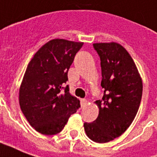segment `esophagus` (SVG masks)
I'll use <instances>...</instances> for the list:
<instances>
[{"mask_svg": "<svg viewBox=\"0 0 157 157\" xmlns=\"http://www.w3.org/2000/svg\"><path fill=\"white\" fill-rule=\"evenodd\" d=\"M81 106L82 107H84L85 105H86V104H87V100L86 99H81Z\"/></svg>", "mask_w": 157, "mask_h": 157, "instance_id": "1", "label": "esophagus"}]
</instances>
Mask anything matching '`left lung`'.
<instances>
[{
  "mask_svg": "<svg viewBox=\"0 0 157 157\" xmlns=\"http://www.w3.org/2000/svg\"><path fill=\"white\" fill-rule=\"evenodd\" d=\"M93 47L101 60L103 97L96 101L99 115L84 123L91 140L106 143L119 137L137 114L143 85L137 67L128 52L117 43H96Z\"/></svg>",
  "mask_w": 157,
  "mask_h": 157,
  "instance_id": "left-lung-1",
  "label": "left lung"
}]
</instances>
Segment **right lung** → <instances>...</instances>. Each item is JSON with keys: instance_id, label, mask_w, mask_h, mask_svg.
Segmentation results:
<instances>
[{"instance_id": "add662e5", "label": "right lung", "mask_w": 157, "mask_h": 157, "mask_svg": "<svg viewBox=\"0 0 157 157\" xmlns=\"http://www.w3.org/2000/svg\"><path fill=\"white\" fill-rule=\"evenodd\" d=\"M82 42L62 39L49 41L28 65L19 89L20 108L39 133H60L69 117L80 107L79 100L65 86L67 73Z\"/></svg>"}]
</instances>
